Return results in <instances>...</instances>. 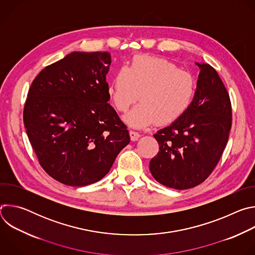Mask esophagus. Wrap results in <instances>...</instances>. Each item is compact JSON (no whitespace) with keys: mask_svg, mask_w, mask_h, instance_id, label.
Here are the masks:
<instances>
[{"mask_svg":"<svg viewBox=\"0 0 255 255\" xmlns=\"http://www.w3.org/2000/svg\"><path fill=\"white\" fill-rule=\"evenodd\" d=\"M129 135H130V138H131L132 141H136L140 137V134L138 132H136V131H133V130L129 131Z\"/></svg>","mask_w":255,"mask_h":255,"instance_id":"34e87169","label":"esophagus"}]
</instances>
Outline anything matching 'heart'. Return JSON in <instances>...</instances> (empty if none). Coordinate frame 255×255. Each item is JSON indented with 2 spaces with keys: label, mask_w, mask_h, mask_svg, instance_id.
<instances>
[{
  "label": "heart",
  "mask_w": 255,
  "mask_h": 255,
  "mask_svg": "<svg viewBox=\"0 0 255 255\" xmlns=\"http://www.w3.org/2000/svg\"><path fill=\"white\" fill-rule=\"evenodd\" d=\"M191 72L156 56L137 55L129 66H122L107 87V95L116 110L127 111L138 98L141 103L124 115L135 128L173 123L191 107L196 95Z\"/></svg>",
  "instance_id": "obj_1"
}]
</instances>
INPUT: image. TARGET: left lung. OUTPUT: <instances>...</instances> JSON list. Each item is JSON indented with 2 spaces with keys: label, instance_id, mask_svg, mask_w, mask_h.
<instances>
[{
  "label": "left lung",
  "instance_id": "obj_1",
  "mask_svg": "<svg viewBox=\"0 0 255 255\" xmlns=\"http://www.w3.org/2000/svg\"><path fill=\"white\" fill-rule=\"evenodd\" d=\"M200 67L197 90L189 110L153 136L159 151L149 163L159 184L175 190L194 188L211 174L228 142L232 125L229 94L217 71Z\"/></svg>",
  "mask_w": 255,
  "mask_h": 255
}]
</instances>
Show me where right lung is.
Listing matches in <instances>:
<instances>
[{
  "instance_id": "add662e5",
  "label": "right lung",
  "mask_w": 255,
  "mask_h": 255,
  "mask_svg": "<svg viewBox=\"0 0 255 255\" xmlns=\"http://www.w3.org/2000/svg\"><path fill=\"white\" fill-rule=\"evenodd\" d=\"M109 52L74 51L33 81L24 125L42 168L59 183L85 187L102 179L130 142L108 104Z\"/></svg>"
}]
</instances>
